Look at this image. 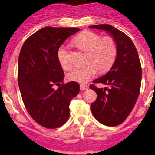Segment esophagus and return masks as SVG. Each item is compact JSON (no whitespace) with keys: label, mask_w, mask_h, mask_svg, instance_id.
Masks as SVG:
<instances>
[{"label":"esophagus","mask_w":155,"mask_h":155,"mask_svg":"<svg viewBox=\"0 0 155 155\" xmlns=\"http://www.w3.org/2000/svg\"><path fill=\"white\" fill-rule=\"evenodd\" d=\"M80 88L81 90H86L88 88V87H87V85H84V84H81L80 85Z\"/></svg>","instance_id":"esophagus-1"}]
</instances>
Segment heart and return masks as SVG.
<instances>
[{"mask_svg": "<svg viewBox=\"0 0 155 155\" xmlns=\"http://www.w3.org/2000/svg\"><path fill=\"white\" fill-rule=\"evenodd\" d=\"M79 49L86 52L84 64L81 68H76L70 72L68 78L70 81L85 84L95 76L97 71L104 73L112 67L117 54V46L112 37H102L91 31L81 32L74 39ZM59 63L64 70H70L71 64L65 46H61L57 53Z\"/></svg>", "mask_w": 155, "mask_h": 155, "instance_id": "heart-1", "label": "heart"}]
</instances>
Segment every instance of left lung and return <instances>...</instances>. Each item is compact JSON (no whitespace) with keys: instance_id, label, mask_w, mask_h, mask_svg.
<instances>
[{"instance_id":"left-lung-1","label":"left lung","mask_w":155,"mask_h":155,"mask_svg":"<svg viewBox=\"0 0 155 155\" xmlns=\"http://www.w3.org/2000/svg\"><path fill=\"white\" fill-rule=\"evenodd\" d=\"M89 28L106 31L117 46L116 60L109 72L93 81V83H101L109 88L90 85L98 94L91 105V113L103 125L118 126L131 113L139 96L142 70L137 50L129 36L110 25H96Z\"/></svg>"}]
</instances>
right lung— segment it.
Instances as JSON below:
<instances>
[{
  "label": "right lung",
  "instance_id": "1",
  "mask_svg": "<svg viewBox=\"0 0 155 155\" xmlns=\"http://www.w3.org/2000/svg\"><path fill=\"white\" fill-rule=\"evenodd\" d=\"M79 30L42 28L28 37L19 53L18 83L23 102L31 118L46 128H57L68 121L71 100L80 91L77 82L63 83L64 71L57 57L64 41Z\"/></svg>",
  "mask_w": 155,
  "mask_h": 155
}]
</instances>
